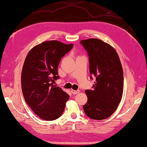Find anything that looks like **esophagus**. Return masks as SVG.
I'll list each match as a JSON object with an SVG mask.
<instances>
[{
    "instance_id": "obj_1",
    "label": "esophagus",
    "mask_w": 147,
    "mask_h": 147,
    "mask_svg": "<svg viewBox=\"0 0 147 147\" xmlns=\"http://www.w3.org/2000/svg\"><path fill=\"white\" fill-rule=\"evenodd\" d=\"M71 92L74 95H76V94H78V93H79V92H80V91H79V90H71Z\"/></svg>"
}]
</instances>
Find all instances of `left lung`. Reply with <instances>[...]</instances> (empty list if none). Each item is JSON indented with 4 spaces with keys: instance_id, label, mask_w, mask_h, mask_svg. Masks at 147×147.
<instances>
[{
    "instance_id": "obj_1",
    "label": "left lung",
    "mask_w": 147,
    "mask_h": 147,
    "mask_svg": "<svg viewBox=\"0 0 147 147\" xmlns=\"http://www.w3.org/2000/svg\"><path fill=\"white\" fill-rule=\"evenodd\" d=\"M88 53L90 79L96 78L93 90H86L88 97L83 110L96 120L105 119L117 109L123 92V70L114 48L97 38L82 40Z\"/></svg>"
}]
</instances>
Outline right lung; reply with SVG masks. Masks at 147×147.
I'll list each match as a JSON object with an SVG mask.
<instances>
[{
    "mask_svg": "<svg viewBox=\"0 0 147 147\" xmlns=\"http://www.w3.org/2000/svg\"><path fill=\"white\" fill-rule=\"evenodd\" d=\"M73 46L57 40L46 41L33 47L25 59L21 74L23 96L33 112L44 120L60 117L69 98L53 83L59 79L57 68L61 58Z\"/></svg>",
    "mask_w": 147,
    "mask_h": 147,
    "instance_id": "add662e5",
    "label": "right lung"
}]
</instances>
